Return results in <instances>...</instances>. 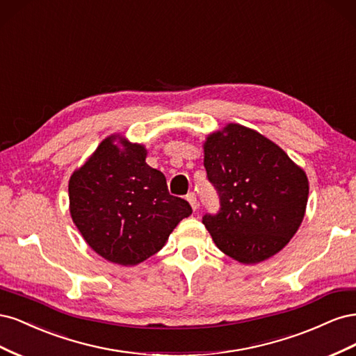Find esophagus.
Wrapping results in <instances>:
<instances>
[{"label":"esophagus","mask_w":356,"mask_h":356,"mask_svg":"<svg viewBox=\"0 0 356 356\" xmlns=\"http://www.w3.org/2000/svg\"><path fill=\"white\" fill-rule=\"evenodd\" d=\"M187 200H188V203L191 204V208L195 209V211L199 208V202H197V196H196V193L190 191L188 195H187Z\"/></svg>","instance_id":"obj_1"}]
</instances>
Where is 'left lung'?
Here are the masks:
<instances>
[{
  "label": "left lung",
  "mask_w": 356,
  "mask_h": 356,
  "mask_svg": "<svg viewBox=\"0 0 356 356\" xmlns=\"http://www.w3.org/2000/svg\"><path fill=\"white\" fill-rule=\"evenodd\" d=\"M203 165L220 197L218 212L202 218L215 245L245 264L281 251L305 217V170L270 139L234 123L208 136Z\"/></svg>",
  "instance_id": "1"
}]
</instances>
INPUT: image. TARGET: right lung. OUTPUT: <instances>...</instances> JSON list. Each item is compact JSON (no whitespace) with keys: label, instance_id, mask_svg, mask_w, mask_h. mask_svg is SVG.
Listing matches in <instances>:
<instances>
[{"label":"right lung","instance_id":"add662e5","mask_svg":"<svg viewBox=\"0 0 356 356\" xmlns=\"http://www.w3.org/2000/svg\"><path fill=\"white\" fill-rule=\"evenodd\" d=\"M106 138L70 179V211L84 241L106 260L134 266L161 250L190 203L169 195L166 178L145 163L143 145Z\"/></svg>","mask_w":356,"mask_h":356}]
</instances>
